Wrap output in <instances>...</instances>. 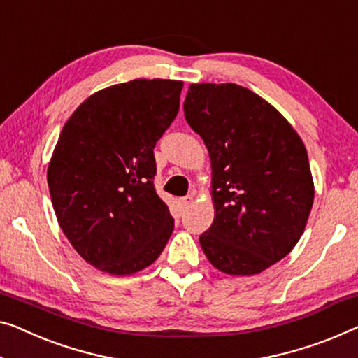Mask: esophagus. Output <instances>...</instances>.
Masks as SVG:
<instances>
[{
  "label": "esophagus",
  "instance_id": "obj_1",
  "mask_svg": "<svg viewBox=\"0 0 358 358\" xmlns=\"http://www.w3.org/2000/svg\"><path fill=\"white\" fill-rule=\"evenodd\" d=\"M191 204H193V196H186V197H181V199H180L181 210H186Z\"/></svg>",
  "mask_w": 358,
  "mask_h": 358
}]
</instances>
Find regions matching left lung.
Returning <instances> with one entry per match:
<instances>
[{"label":"left lung","mask_w":358,"mask_h":358,"mask_svg":"<svg viewBox=\"0 0 358 358\" xmlns=\"http://www.w3.org/2000/svg\"><path fill=\"white\" fill-rule=\"evenodd\" d=\"M183 109L212 164L215 217L201 248L223 273H260L307 225L315 196L307 149L273 106L239 85H191Z\"/></svg>","instance_id":"left-lung-1"}]
</instances>
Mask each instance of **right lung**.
Returning <instances> with one entry per match:
<instances>
[{
  "mask_svg": "<svg viewBox=\"0 0 358 358\" xmlns=\"http://www.w3.org/2000/svg\"><path fill=\"white\" fill-rule=\"evenodd\" d=\"M183 82L146 80L90 96L64 125L48 165L52 207L73 249L110 275L156 260L173 217L154 188V148L180 109Z\"/></svg>",
  "mask_w": 358,
  "mask_h": 358,
  "instance_id": "right-lung-1",
  "label": "right lung"
}]
</instances>
